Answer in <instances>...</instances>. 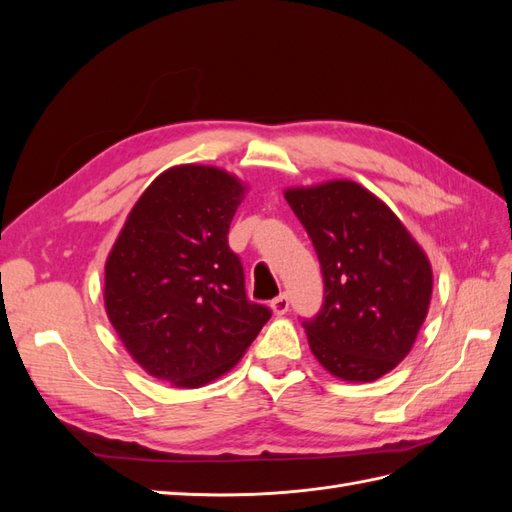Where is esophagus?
<instances>
[{"label":"esophagus","instance_id":"1","mask_svg":"<svg viewBox=\"0 0 512 512\" xmlns=\"http://www.w3.org/2000/svg\"><path fill=\"white\" fill-rule=\"evenodd\" d=\"M288 307H290L288 294H280V297L271 301V309H273L275 316H284L288 312Z\"/></svg>","mask_w":512,"mask_h":512}]
</instances>
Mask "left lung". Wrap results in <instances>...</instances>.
Returning a JSON list of instances; mask_svg holds the SVG:
<instances>
[{
	"label": "left lung",
	"mask_w": 512,
	"mask_h": 512,
	"mask_svg": "<svg viewBox=\"0 0 512 512\" xmlns=\"http://www.w3.org/2000/svg\"><path fill=\"white\" fill-rule=\"evenodd\" d=\"M312 239L324 303L305 320L309 350L333 378L374 382L410 354L429 312L433 271L393 209L350 179L286 188Z\"/></svg>",
	"instance_id": "8db88e82"
}]
</instances>
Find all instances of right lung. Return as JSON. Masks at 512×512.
Masks as SVG:
<instances>
[{
    "label": "right lung",
    "mask_w": 512,
    "mask_h": 512,
    "mask_svg": "<svg viewBox=\"0 0 512 512\" xmlns=\"http://www.w3.org/2000/svg\"><path fill=\"white\" fill-rule=\"evenodd\" d=\"M247 183L218 166L179 164L153 179L106 256L104 309L149 376L200 389L235 367L271 312L247 301L228 247Z\"/></svg>",
    "instance_id": "right-lung-1"
}]
</instances>
